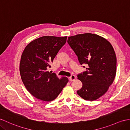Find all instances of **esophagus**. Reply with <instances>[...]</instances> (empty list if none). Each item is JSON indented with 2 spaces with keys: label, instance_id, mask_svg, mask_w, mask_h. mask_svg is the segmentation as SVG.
I'll list each match as a JSON object with an SVG mask.
<instances>
[{
  "label": "esophagus",
  "instance_id": "esophagus-1",
  "mask_svg": "<svg viewBox=\"0 0 130 130\" xmlns=\"http://www.w3.org/2000/svg\"><path fill=\"white\" fill-rule=\"evenodd\" d=\"M75 79H76V77H75V76L74 75H72L70 77H69V79L70 81H73Z\"/></svg>",
  "mask_w": 130,
  "mask_h": 130
}]
</instances>
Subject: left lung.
Returning <instances> with one entry per match:
<instances>
[{"label":"left lung","mask_w":130,"mask_h":130,"mask_svg":"<svg viewBox=\"0 0 130 130\" xmlns=\"http://www.w3.org/2000/svg\"><path fill=\"white\" fill-rule=\"evenodd\" d=\"M68 43L86 70L77 75L83 84L77 93L89 101L96 100L107 92L116 74V56L106 39L91 33L68 38ZM85 68V66H83Z\"/></svg>","instance_id":"8db88e82"}]
</instances>
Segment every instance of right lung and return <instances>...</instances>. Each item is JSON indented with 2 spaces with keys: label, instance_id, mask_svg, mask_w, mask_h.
<instances>
[{
  "label": "right lung",
  "instance_id": "add662e5",
  "mask_svg": "<svg viewBox=\"0 0 130 130\" xmlns=\"http://www.w3.org/2000/svg\"><path fill=\"white\" fill-rule=\"evenodd\" d=\"M67 37L44 36L30 42L21 56L20 74L27 90L35 98L44 101L55 99L68 82V79H59L47 69Z\"/></svg>",
  "mask_w": 130,
  "mask_h": 130
}]
</instances>
